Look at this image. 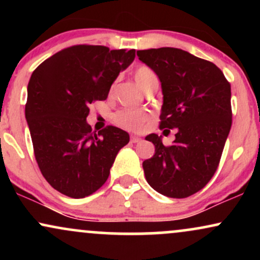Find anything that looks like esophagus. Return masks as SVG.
Masks as SVG:
<instances>
[{
  "instance_id": "esophagus-1",
  "label": "esophagus",
  "mask_w": 260,
  "mask_h": 260,
  "mask_svg": "<svg viewBox=\"0 0 260 260\" xmlns=\"http://www.w3.org/2000/svg\"><path fill=\"white\" fill-rule=\"evenodd\" d=\"M131 142L139 143V142H142V138H139V137H137V136H131Z\"/></svg>"
}]
</instances>
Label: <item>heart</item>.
Wrapping results in <instances>:
<instances>
[{
  "label": "heart",
  "instance_id": "1",
  "mask_svg": "<svg viewBox=\"0 0 260 260\" xmlns=\"http://www.w3.org/2000/svg\"><path fill=\"white\" fill-rule=\"evenodd\" d=\"M134 79L138 83L140 88L144 90L147 86L150 84L154 80H157L156 74L150 67L148 66H138L134 71ZM148 115L147 112L143 111L139 109H121L113 115V121L118 126L126 128V129H138L142 127V124L144 123L147 120Z\"/></svg>",
  "mask_w": 260,
  "mask_h": 260
}]
</instances>
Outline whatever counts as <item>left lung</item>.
Wrapping results in <instances>:
<instances>
[{
    "label": "left lung",
    "instance_id": "obj_1",
    "mask_svg": "<svg viewBox=\"0 0 260 260\" xmlns=\"http://www.w3.org/2000/svg\"><path fill=\"white\" fill-rule=\"evenodd\" d=\"M159 77L164 94L160 129H176L171 145L149 134L153 157L143 162L148 183L170 198H187L216 172L231 129V85L217 66L175 47L138 50ZM169 129L168 130L167 128Z\"/></svg>",
    "mask_w": 260,
    "mask_h": 260
}]
</instances>
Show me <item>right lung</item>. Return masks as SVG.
<instances>
[{
  "instance_id": "right-lung-1",
  "label": "right lung",
  "mask_w": 260,
  "mask_h": 260,
  "mask_svg": "<svg viewBox=\"0 0 260 260\" xmlns=\"http://www.w3.org/2000/svg\"><path fill=\"white\" fill-rule=\"evenodd\" d=\"M134 50L74 45L39 64L28 84L25 118L34 155L45 180L71 198L96 192L110 175L118 150L129 142L123 129L99 133L86 123L89 105L107 99Z\"/></svg>"
}]
</instances>
